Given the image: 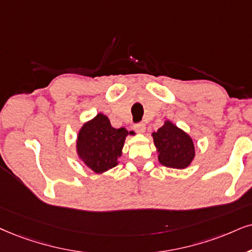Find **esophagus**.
<instances>
[{
    "label": "esophagus",
    "mask_w": 252,
    "mask_h": 252,
    "mask_svg": "<svg viewBox=\"0 0 252 252\" xmlns=\"http://www.w3.org/2000/svg\"><path fill=\"white\" fill-rule=\"evenodd\" d=\"M133 129H135V131H137V132L143 133L145 131V124L144 123H137L133 126Z\"/></svg>",
    "instance_id": "obj_1"
}]
</instances>
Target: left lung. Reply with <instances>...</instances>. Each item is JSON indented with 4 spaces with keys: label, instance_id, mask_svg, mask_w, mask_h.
Listing matches in <instances>:
<instances>
[{
    "label": "left lung",
    "instance_id": "obj_1",
    "mask_svg": "<svg viewBox=\"0 0 252 252\" xmlns=\"http://www.w3.org/2000/svg\"><path fill=\"white\" fill-rule=\"evenodd\" d=\"M152 137L161 165L179 170L189 166L195 156V149L192 138L184 130L170 121H165L163 126L152 132Z\"/></svg>",
    "mask_w": 252,
    "mask_h": 252
}]
</instances>
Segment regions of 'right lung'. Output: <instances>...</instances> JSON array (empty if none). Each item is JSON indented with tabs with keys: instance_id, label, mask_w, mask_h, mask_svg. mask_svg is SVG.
Instances as JSON below:
<instances>
[{
	"instance_id": "add662e5",
	"label": "right lung",
	"mask_w": 252,
	"mask_h": 252,
	"mask_svg": "<svg viewBox=\"0 0 252 252\" xmlns=\"http://www.w3.org/2000/svg\"><path fill=\"white\" fill-rule=\"evenodd\" d=\"M126 128H113L103 114L81 126L76 139V152L86 166L95 173H103L119 164L126 137L131 135Z\"/></svg>"
}]
</instances>
